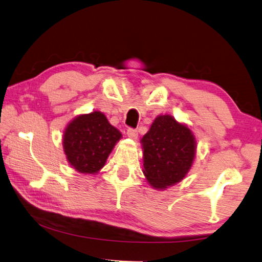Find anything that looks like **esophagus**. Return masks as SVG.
I'll return each instance as SVG.
<instances>
[{"label":"esophagus","instance_id":"obj_1","mask_svg":"<svg viewBox=\"0 0 262 262\" xmlns=\"http://www.w3.org/2000/svg\"><path fill=\"white\" fill-rule=\"evenodd\" d=\"M137 135H139V133H137L136 129H133V128H129V129L127 130V136L129 137L130 140H136L137 139Z\"/></svg>","mask_w":262,"mask_h":262}]
</instances>
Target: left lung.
<instances>
[{"mask_svg":"<svg viewBox=\"0 0 262 262\" xmlns=\"http://www.w3.org/2000/svg\"><path fill=\"white\" fill-rule=\"evenodd\" d=\"M143 174L152 188L165 190L181 182L191 169L197 142L188 125L159 115L141 139Z\"/></svg>","mask_w":262,"mask_h":262,"instance_id":"8db88e82","label":"left lung"}]
</instances>
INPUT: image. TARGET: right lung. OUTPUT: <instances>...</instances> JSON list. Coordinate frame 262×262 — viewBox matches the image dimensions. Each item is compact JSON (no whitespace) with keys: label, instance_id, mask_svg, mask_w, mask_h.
Masks as SVG:
<instances>
[{"label":"right lung","instance_id":"1","mask_svg":"<svg viewBox=\"0 0 262 262\" xmlns=\"http://www.w3.org/2000/svg\"><path fill=\"white\" fill-rule=\"evenodd\" d=\"M122 139L120 130L101 111L79 115L63 132V150L71 167L80 174H97Z\"/></svg>","mask_w":262,"mask_h":262}]
</instances>
